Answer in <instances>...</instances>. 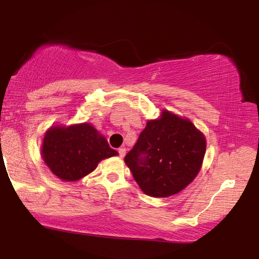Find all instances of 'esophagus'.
Listing matches in <instances>:
<instances>
[{
	"instance_id": "esophagus-1",
	"label": "esophagus",
	"mask_w": 259,
	"mask_h": 259,
	"mask_svg": "<svg viewBox=\"0 0 259 259\" xmlns=\"http://www.w3.org/2000/svg\"><path fill=\"white\" fill-rule=\"evenodd\" d=\"M118 152H119V155H120V157L123 158V157H125V154H126V148H125V147L119 148Z\"/></svg>"
}]
</instances>
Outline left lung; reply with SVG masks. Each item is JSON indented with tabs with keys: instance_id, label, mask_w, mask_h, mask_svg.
<instances>
[{
	"instance_id": "1",
	"label": "left lung",
	"mask_w": 259,
	"mask_h": 259,
	"mask_svg": "<svg viewBox=\"0 0 259 259\" xmlns=\"http://www.w3.org/2000/svg\"><path fill=\"white\" fill-rule=\"evenodd\" d=\"M205 151V136L190 119L162 109L158 119L148 120L125 164L145 194L167 198L193 182Z\"/></svg>"
}]
</instances>
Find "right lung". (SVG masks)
Wrapping results in <instances>:
<instances>
[{
  "instance_id": "1",
  "label": "right lung",
  "mask_w": 259,
  "mask_h": 259,
  "mask_svg": "<svg viewBox=\"0 0 259 259\" xmlns=\"http://www.w3.org/2000/svg\"><path fill=\"white\" fill-rule=\"evenodd\" d=\"M41 155L49 169L63 182H77L93 172L104 159L118 152L90 122L54 125L46 131Z\"/></svg>"
}]
</instances>
